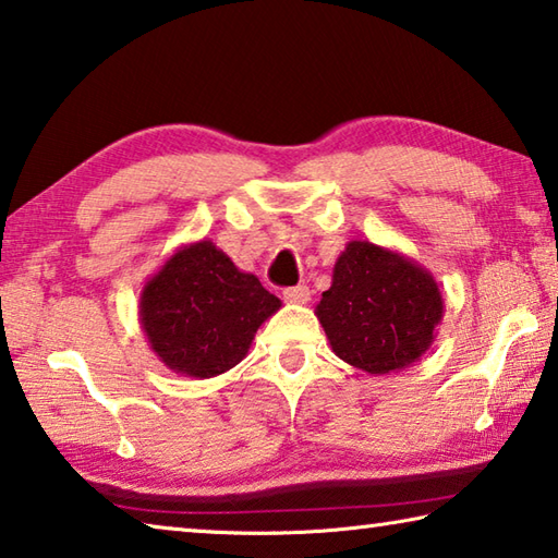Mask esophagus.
<instances>
[{
    "instance_id": "esophagus-1",
    "label": "esophagus",
    "mask_w": 558,
    "mask_h": 558,
    "mask_svg": "<svg viewBox=\"0 0 558 558\" xmlns=\"http://www.w3.org/2000/svg\"><path fill=\"white\" fill-rule=\"evenodd\" d=\"M310 295H312V292H310L305 282H302V286H292V288L282 290V298H286V302H290V305H305Z\"/></svg>"
}]
</instances>
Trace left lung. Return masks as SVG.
Instances as JSON below:
<instances>
[{
	"mask_svg": "<svg viewBox=\"0 0 558 558\" xmlns=\"http://www.w3.org/2000/svg\"><path fill=\"white\" fill-rule=\"evenodd\" d=\"M314 314L341 361L371 376H388L429 351L444 298L417 260L371 241H349Z\"/></svg>",
	"mask_w": 558,
	"mask_h": 558,
	"instance_id": "left-lung-1",
	"label": "left lung"
}]
</instances>
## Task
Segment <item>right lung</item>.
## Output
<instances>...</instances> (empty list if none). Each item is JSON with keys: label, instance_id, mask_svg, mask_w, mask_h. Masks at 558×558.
I'll return each mask as SVG.
<instances>
[{"label": "right lung", "instance_id": "1", "mask_svg": "<svg viewBox=\"0 0 558 558\" xmlns=\"http://www.w3.org/2000/svg\"><path fill=\"white\" fill-rule=\"evenodd\" d=\"M282 302L209 239L175 248L146 280L138 322L150 351L178 376L215 378L246 359Z\"/></svg>", "mask_w": 558, "mask_h": 558}]
</instances>
